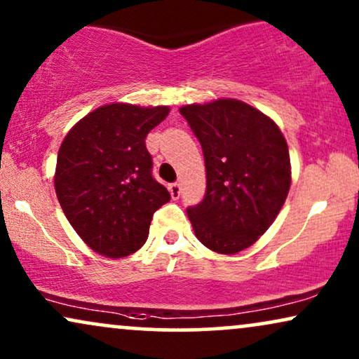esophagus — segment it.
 <instances>
[{"mask_svg": "<svg viewBox=\"0 0 359 359\" xmlns=\"http://www.w3.org/2000/svg\"><path fill=\"white\" fill-rule=\"evenodd\" d=\"M169 190H170V195H172V198H174V201H177V198L180 197V194H182V187H180L179 182L170 184Z\"/></svg>", "mask_w": 359, "mask_h": 359, "instance_id": "34e87169", "label": "esophagus"}]
</instances>
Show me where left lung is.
<instances>
[{"instance_id":"8db88e82","label":"left lung","mask_w":359,"mask_h":359,"mask_svg":"<svg viewBox=\"0 0 359 359\" xmlns=\"http://www.w3.org/2000/svg\"><path fill=\"white\" fill-rule=\"evenodd\" d=\"M201 142L205 197L187 208L195 237L232 255L269 230L292 184L287 140L270 117L237 99L180 107Z\"/></svg>"}]
</instances>
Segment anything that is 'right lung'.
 <instances>
[{"label": "right lung", "instance_id": "1", "mask_svg": "<svg viewBox=\"0 0 359 359\" xmlns=\"http://www.w3.org/2000/svg\"><path fill=\"white\" fill-rule=\"evenodd\" d=\"M169 107L107 104L67 133L54 189L66 219L94 252L127 257L146 243L154 212L170 201L152 177L146 137Z\"/></svg>", "mask_w": 359, "mask_h": 359}]
</instances>
